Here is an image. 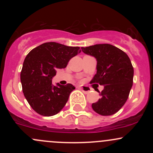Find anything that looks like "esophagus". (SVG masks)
Wrapping results in <instances>:
<instances>
[{
    "label": "esophagus",
    "mask_w": 153,
    "mask_h": 153,
    "mask_svg": "<svg viewBox=\"0 0 153 153\" xmlns=\"http://www.w3.org/2000/svg\"><path fill=\"white\" fill-rule=\"evenodd\" d=\"M80 89L84 92V93H89L91 91V89L89 87V86H80Z\"/></svg>",
    "instance_id": "1"
}]
</instances>
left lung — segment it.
Listing matches in <instances>:
<instances>
[{"label": "left lung", "mask_w": 153, "mask_h": 153, "mask_svg": "<svg viewBox=\"0 0 153 153\" xmlns=\"http://www.w3.org/2000/svg\"><path fill=\"white\" fill-rule=\"evenodd\" d=\"M87 55L97 60V72L90 81L104 86L98 92L101 95L92 104L95 112L101 115H112L124 105L133 83L134 69L128 55L111 44H95L81 48Z\"/></svg>", "instance_id": "1"}]
</instances>
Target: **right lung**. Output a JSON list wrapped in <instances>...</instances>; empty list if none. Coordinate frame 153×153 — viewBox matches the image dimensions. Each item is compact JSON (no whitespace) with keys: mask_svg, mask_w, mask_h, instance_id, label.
<instances>
[{"mask_svg":"<svg viewBox=\"0 0 153 153\" xmlns=\"http://www.w3.org/2000/svg\"><path fill=\"white\" fill-rule=\"evenodd\" d=\"M81 52L80 47L47 42L34 48L24 61L21 72L22 90L31 107L43 116L58 114L75 87L71 84L52 85L55 69L67 67L69 60Z\"/></svg>","mask_w":153,"mask_h":153,"instance_id":"1","label":"right lung"}]
</instances>
